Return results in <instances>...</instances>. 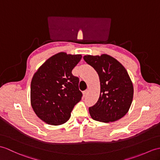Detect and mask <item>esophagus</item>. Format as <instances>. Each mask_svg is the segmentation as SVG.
I'll use <instances>...</instances> for the list:
<instances>
[{"label": "esophagus", "mask_w": 160, "mask_h": 160, "mask_svg": "<svg viewBox=\"0 0 160 160\" xmlns=\"http://www.w3.org/2000/svg\"><path fill=\"white\" fill-rule=\"evenodd\" d=\"M88 89H87V90L84 91L83 92V96H84V97H85V96H87V95L88 94Z\"/></svg>", "instance_id": "obj_1"}]
</instances>
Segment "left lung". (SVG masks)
<instances>
[{"mask_svg":"<svg viewBox=\"0 0 160 160\" xmlns=\"http://www.w3.org/2000/svg\"><path fill=\"white\" fill-rule=\"evenodd\" d=\"M84 60L97 72L100 82L98 102L88 109L91 118L103 122L116 121L128 113L131 106L133 87L121 62L106 54L84 56Z\"/></svg>","mask_w":160,"mask_h":160,"instance_id":"1","label":"left lung"}]
</instances>
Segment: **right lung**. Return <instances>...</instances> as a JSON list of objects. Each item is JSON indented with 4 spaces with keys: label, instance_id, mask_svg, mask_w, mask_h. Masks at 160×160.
<instances>
[{
    "label": "right lung",
    "instance_id": "1",
    "mask_svg": "<svg viewBox=\"0 0 160 160\" xmlns=\"http://www.w3.org/2000/svg\"><path fill=\"white\" fill-rule=\"evenodd\" d=\"M81 58V54L58 52L46 60L33 75L31 106L37 116L46 123H65L71 117L74 106L81 100L79 78L72 73Z\"/></svg>",
    "mask_w": 160,
    "mask_h": 160
}]
</instances>
